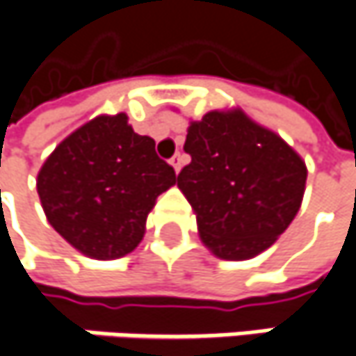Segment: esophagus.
<instances>
[{"instance_id": "34e87169", "label": "esophagus", "mask_w": 356, "mask_h": 356, "mask_svg": "<svg viewBox=\"0 0 356 356\" xmlns=\"http://www.w3.org/2000/svg\"><path fill=\"white\" fill-rule=\"evenodd\" d=\"M170 164H172V168H174L176 172H180V168L184 164V156H182V154H174L172 160H170Z\"/></svg>"}]
</instances>
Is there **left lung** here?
Wrapping results in <instances>:
<instances>
[{"label": "left lung", "mask_w": 356, "mask_h": 356, "mask_svg": "<svg viewBox=\"0 0 356 356\" xmlns=\"http://www.w3.org/2000/svg\"><path fill=\"white\" fill-rule=\"evenodd\" d=\"M184 152L192 162L176 182L216 257L259 255L298 215L308 176L304 160L241 109H215L191 121Z\"/></svg>", "instance_id": "left-lung-1"}]
</instances>
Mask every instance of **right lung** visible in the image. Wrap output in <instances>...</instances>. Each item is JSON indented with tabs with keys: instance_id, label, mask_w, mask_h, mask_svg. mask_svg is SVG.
Wrapping results in <instances>:
<instances>
[{
	"instance_id": "right-lung-1",
	"label": "right lung",
	"mask_w": 356,
	"mask_h": 356,
	"mask_svg": "<svg viewBox=\"0 0 356 356\" xmlns=\"http://www.w3.org/2000/svg\"><path fill=\"white\" fill-rule=\"evenodd\" d=\"M176 184L156 141L138 136L127 115H99L46 158L36 188L48 222L92 259L131 253L145 233L156 198Z\"/></svg>"
}]
</instances>
